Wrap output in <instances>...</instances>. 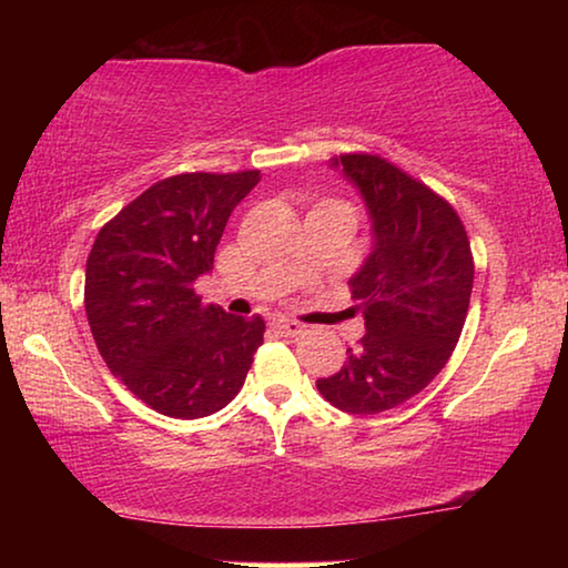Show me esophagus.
Masks as SVG:
<instances>
[{"mask_svg": "<svg viewBox=\"0 0 568 568\" xmlns=\"http://www.w3.org/2000/svg\"><path fill=\"white\" fill-rule=\"evenodd\" d=\"M274 328L282 333V336H290V338H297L305 333V325L297 321H290V317H274Z\"/></svg>", "mask_w": 568, "mask_h": 568, "instance_id": "esophagus-1", "label": "esophagus"}]
</instances>
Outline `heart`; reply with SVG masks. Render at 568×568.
I'll use <instances>...</instances> for the list:
<instances>
[{"label":"heart","mask_w":568,"mask_h":568,"mask_svg":"<svg viewBox=\"0 0 568 568\" xmlns=\"http://www.w3.org/2000/svg\"><path fill=\"white\" fill-rule=\"evenodd\" d=\"M325 204H338V201H323V204H321V206H325Z\"/></svg>","instance_id":"obj_1"}]
</instances>
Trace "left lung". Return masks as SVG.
Masks as SVG:
<instances>
[{"instance_id":"8db88e82","label":"left lung","mask_w":568,"mask_h":568,"mask_svg":"<svg viewBox=\"0 0 568 568\" xmlns=\"http://www.w3.org/2000/svg\"><path fill=\"white\" fill-rule=\"evenodd\" d=\"M333 168L372 220V253L348 282L367 333L317 390L346 414H383L422 393L455 352L476 271L470 240L455 209L393 162L341 154Z\"/></svg>"}]
</instances>
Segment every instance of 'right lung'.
<instances>
[{
	"label": "right lung",
	"instance_id": "obj_1",
	"mask_svg": "<svg viewBox=\"0 0 568 568\" xmlns=\"http://www.w3.org/2000/svg\"><path fill=\"white\" fill-rule=\"evenodd\" d=\"M258 181L261 170L165 178L92 243L84 271L92 338L108 369L158 414H216L240 393L263 344L261 315L204 307L193 292L214 268L232 209Z\"/></svg>",
	"mask_w": 568,
	"mask_h": 568
}]
</instances>
